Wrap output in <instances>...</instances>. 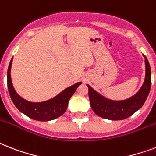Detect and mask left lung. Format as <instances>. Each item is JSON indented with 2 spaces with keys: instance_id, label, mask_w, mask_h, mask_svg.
<instances>
[{
  "instance_id": "8db88e82",
  "label": "left lung",
  "mask_w": 156,
  "mask_h": 156,
  "mask_svg": "<svg viewBox=\"0 0 156 156\" xmlns=\"http://www.w3.org/2000/svg\"><path fill=\"white\" fill-rule=\"evenodd\" d=\"M145 58L146 74L145 80L140 90L135 95L122 101H114L102 96L89 85V98L94 112L103 119L111 120H122L130 117L143 107L147 98L151 85V67L146 56Z\"/></svg>"
}]
</instances>
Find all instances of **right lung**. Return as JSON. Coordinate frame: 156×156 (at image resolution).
Returning <instances> with one entry per match:
<instances>
[{
	"label": "right lung",
	"instance_id": "add662e5",
	"mask_svg": "<svg viewBox=\"0 0 156 156\" xmlns=\"http://www.w3.org/2000/svg\"><path fill=\"white\" fill-rule=\"evenodd\" d=\"M12 62V58L10 61L7 72V84L10 98L19 111L27 115L28 117L37 121L54 120L65 113L68 107L69 98L74 94L78 86L82 84V82H78L71 87H68L62 91L56 97L45 102H28L21 98V96H19L12 87L10 76Z\"/></svg>",
	"mask_w": 156,
	"mask_h": 156
}]
</instances>
